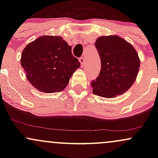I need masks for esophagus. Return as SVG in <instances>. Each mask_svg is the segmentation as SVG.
I'll list each match as a JSON object with an SVG mask.
<instances>
[{"mask_svg":"<svg viewBox=\"0 0 158 158\" xmlns=\"http://www.w3.org/2000/svg\"><path fill=\"white\" fill-rule=\"evenodd\" d=\"M79 61L81 62V67H85V58L84 56H81V57L79 59Z\"/></svg>","mask_w":158,"mask_h":158,"instance_id":"esophagus-1","label":"esophagus"}]
</instances>
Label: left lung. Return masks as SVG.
Instances as JSON below:
<instances>
[{"instance_id": "left-lung-1", "label": "left lung", "mask_w": 158, "mask_h": 158, "mask_svg": "<svg viewBox=\"0 0 158 158\" xmlns=\"http://www.w3.org/2000/svg\"><path fill=\"white\" fill-rule=\"evenodd\" d=\"M101 60L97 79L90 82L94 94L111 98L128 90L139 68L138 54L131 44L117 35L101 36L95 42Z\"/></svg>"}]
</instances>
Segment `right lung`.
<instances>
[{"mask_svg": "<svg viewBox=\"0 0 158 158\" xmlns=\"http://www.w3.org/2000/svg\"><path fill=\"white\" fill-rule=\"evenodd\" d=\"M21 64L27 78L36 89L47 93L64 90L70 78L80 67L71 47L60 36L45 35L29 44Z\"/></svg>", "mask_w": 158, "mask_h": 158, "instance_id": "1", "label": "right lung"}]
</instances>
